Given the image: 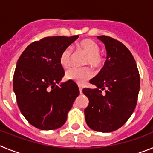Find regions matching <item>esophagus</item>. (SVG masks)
I'll return each instance as SVG.
<instances>
[{
  "label": "esophagus",
  "mask_w": 153,
  "mask_h": 153,
  "mask_svg": "<svg viewBox=\"0 0 153 153\" xmlns=\"http://www.w3.org/2000/svg\"><path fill=\"white\" fill-rule=\"evenodd\" d=\"M79 93L82 94V93H83V89H82V87H81L80 86H79Z\"/></svg>",
  "instance_id": "34e87169"
}]
</instances>
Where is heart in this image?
<instances>
[{
  "label": "heart",
  "instance_id": "obj_1",
  "mask_svg": "<svg viewBox=\"0 0 153 153\" xmlns=\"http://www.w3.org/2000/svg\"><path fill=\"white\" fill-rule=\"evenodd\" d=\"M80 51L87 54L85 64H90L94 68H100L105 63V58L100 53V47L97 43L92 40H83L78 44ZM73 51L71 47L65 48L60 56V63L63 68H68L71 65ZM93 73L89 67L83 68H71L66 72V78L69 80L74 81L78 84H83L93 76Z\"/></svg>",
  "mask_w": 153,
  "mask_h": 153
}]
</instances>
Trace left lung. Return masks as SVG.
<instances>
[{
  "mask_svg": "<svg viewBox=\"0 0 153 153\" xmlns=\"http://www.w3.org/2000/svg\"><path fill=\"white\" fill-rule=\"evenodd\" d=\"M97 38L105 44L107 56L103 67L90 81L97 89L83 90L89 99L85 120L90 129L110 132L123 126L134 111L140 88V74L134 57L124 44L110 36Z\"/></svg>",
  "mask_w": 153,
  "mask_h": 153,
  "instance_id": "obj_1",
  "label": "left lung"
}]
</instances>
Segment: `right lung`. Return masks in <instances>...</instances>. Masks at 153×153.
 <instances>
[{"mask_svg":"<svg viewBox=\"0 0 153 153\" xmlns=\"http://www.w3.org/2000/svg\"><path fill=\"white\" fill-rule=\"evenodd\" d=\"M78 37H44L30 44L17 60L13 92L23 116L37 129L52 130L61 127L79 96L74 81L57 86L64 76L60 54Z\"/></svg>","mask_w":153,"mask_h":153,"instance_id":"1","label":"right lung"}]
</instances>
